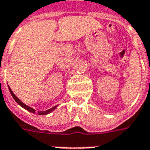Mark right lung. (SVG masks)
<instances>
[{
	"mask_svg": "<svg viewBox=\"0 0 150 150\" xmlns=\"http://www.w3.org/2000/svg\"><path fill=\"white\" fill-rule=\"evenodd\" d=\"M8 89H9V91H10L11 94V96H12V97L14 98V100L17 102V103L18 105H20L21 107H23L24 109L27 110L28 111L31 112V113H33V114H36V110H34L33 108H32V107H29V106H27L26 104H25L24 103H22L21 100H19V99L18 98L17 96H15V94H14V93L12 92V90L11 89V88L9 87V86H8ZM57 106L58 105H56V106H54V107H53L52 108H50V109H48L47 110H43V111H38L37 112V114H39V115H47V114H50V113H51V112H53L54 110L56 109L57 107Z\"/></svg>",
	"mask_w": 150,
	"mask_h": 150,
	"instance_id": "add662e5",
	"label": "right lung"
}]
</instances>
